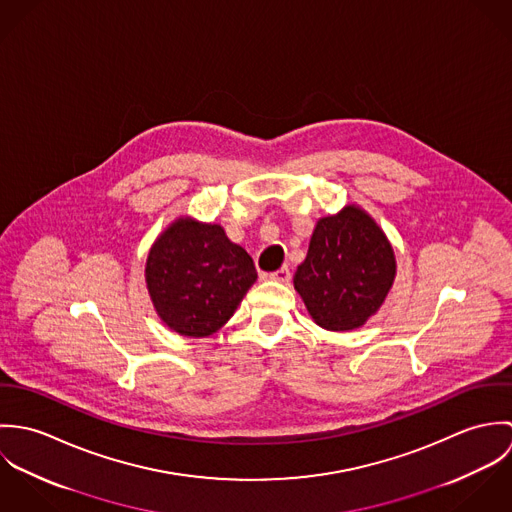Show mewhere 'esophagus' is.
<instances>
[{
	"label": "esophagus",
	"mask_w": 512,
	"mask_h": 512,
	"mask_svg": "<svg viewBox=\"0 0 512 512\" xmlns=\"http://www.w3.org/2000/svg\"><path fill=\"white\" fill-rule=\"evenodd\" d=\"M270 278H272V280H276V282L288 284V282H290V278H292V272H290V268H288V266H284V268H280V270L272 272V274H270Z\"/></svg>",
	"instance_id": "obj_1"
}]
</instances>
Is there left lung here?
Segmentation results:
<instances>
[{"instance_id": "1", "label": "left lung", "mask_w": 512, "mask_h": 512, "mask_svg": "<svg viewBox=\"0 0 512 512\" xmlns=\"http://www.w3.org/2000/svg\"><path fill=\"white\" fill-rule=\"evenodd\" d=\"M394 276V250L382 228L349 205L317 220L293 286L319 327L351 331L380 309Z\"/></svg>"}]
</instances>
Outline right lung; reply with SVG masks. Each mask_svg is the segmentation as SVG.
I'll return each mask as SVG.
<instances>
[{"label": "right lung", "instance_id": "right-lung-1", "mask_svg": "<svg viewBox=\"0 0 512 512\" xmlns=\"http://www.w3.org/2000/svg\"><path fill=\"white\" fill-rule=\"evenodd\" d=\"M258 274L220 224L177 219L153 242L146 284L161 321L185 337H209L232 317Z\"/></svg>", "mask_w": 512, "mask_h": 512}]
</instances>
